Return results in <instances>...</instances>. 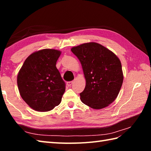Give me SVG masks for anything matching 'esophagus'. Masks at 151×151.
<instances>
[{
    "instance_id": "34e87169",
    "label": "esophagus",
    "mask_w": 151,
    "mask_h": 151,
    "mask_svg": "<svg viewBox=\"0 0 151 151\" xmlns=\"http://www.w3.org/2000/svg\"><path fill=\"white\" fill-rule=\"evenodd\" d=\"M73 84V81H71V82H67V86H68V87H70V86H71V85Z\"/></svg>"
}]
</instances>
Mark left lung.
<instances>
[{"instance_id":"obj_1","label":"left lung","mask_w":151,"mask_h":151,"mask_svg":"<svg viewBox=\"0 0 151 151\" xmlns=\"http://www.w3.org/2000/svg\"><path fill=\"white\" fill-rule=\"evenodd\" d=\"M72 52L81 63L86 78L81 100L93 109H102L113 102L123 82L121 63L115 54L95 42L74 47Z\"/></svg>"}]
</instances>
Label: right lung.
Here are the masks:
<instances>
[{"label":"right lung","instance_id":"right-lung-1","mask_svg":"<svg viewBox=\"0 0 151 151\" xmlns=\"http://www.w3.org/2000/svg\"><path fill=\"white\" fill-rule=\"evenodd\" d=\"M61 51L42 49L28 56L17 75L19 93L24 101L37 111H48L59 105L65 83L56 67Z\"/></svg>","mask_w":151,"mask_h":151}]
</instances>
